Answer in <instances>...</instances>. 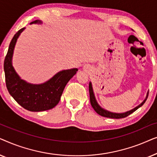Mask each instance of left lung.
Listing matches in <instances>:
<instances>
[{"label":"left lung","instance_id":"left-lung-1","mask_svg":"<svg viewBox=\"0 0 157 157\" xmlns=\"http://www.w3.org/2000/svg\"><path fill=\"white\" fill-rule=\"evenodd\" d=\"M89 89L90 102H91V106H92V107H93V109H94V110H95L96 112L98 114L102 116V117H107V118H111V119H121V118L128 117V115H130L131 113L134 112V111L137 110L139 108H140L141 106H143V104H144L146 101H147V97H148V94H149V92H147L145 99L139 105V106H136L135 108L132 109V110L128 111H126V112H124V113H114V112H111V111H107V110H106V109H103L102 107L98 104L97 101H96V99L95 95H94L91 82H89Z\"/></svg>","mask_w":157,"mask_h":157}]
</instances>
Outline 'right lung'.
I'll use <instances>...</instances> for the list:
<instances>
[{"label": "right lung", "instance_id": "obj_1", "mask_svg": "<svg viewBox=\"0 0 157 157\" xmlns=\"http://www.w3.org/2000/svg\"><path fill=\"white\" fill-rule=\"evenodd\" d=\"M41 24L40 21L31 23ZM25 28L15 34L10 43L4 61L6 87L16 101L30 111H44L53 109L59 104L66 85L76 74L78 68L62 70L52 78L40 84H33L23 80L17 74L12 63L13 55L17 40Z\"/></svg>", "mask_w": 157, "mask_h": 157}]
</instances>
